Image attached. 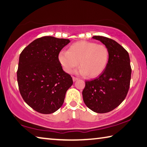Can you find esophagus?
<instances>
[{
    "label": "esophagus",
    "mask_w": 147,
    "mask_h": 147,
    "mask_svg": "<svg viewBox=\"0 0 147 147\" xmlns=\"http://www.w3.org/2000/svg\"><path fill=\"white\" fill-rule=\"evenodd\" d=\"M78 79H79V78H76V77H73V81H74V82H75V81H78Z\"/></svg>",
    "instance_id": "obj_1"
}]
</instances>
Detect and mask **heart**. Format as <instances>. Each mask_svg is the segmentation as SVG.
<instances>
[{"label":"heart","mask_w":147,"mask_h":147,"mask_svg":"<svg viewBox=\"0 0 147 147\" xmlns=\"http://www.w3.org/2000/svg\"><path fill=\"white\" fill-rule=\"evenodd\" d=\"M109 57V50L105 45L82 40L72 44L68 51H61L58 61L66 73H72L79 64V72L93 78L106 69Z\"/></svg>","instance_id":"obj_1"}]
</instances>
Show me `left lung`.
<instances>
[{"label":"left lung","mask_w":147,"mask_h":147,"mask_svg":"<svg viewBox=\"0 0 147 147\" xmlns=\"http://www.w3.org/2000/svg\"><path fill=\"white\" fill-rule=\"evenodd\" d=\"M109 50L106 69L93 80L85 81L83 97L86 107L95 112L112 111L124 101L130 88L131 69L128 51L116 41L103 36H94Z\"/></svg>","instance_id":"obj_1"}]
</instances>
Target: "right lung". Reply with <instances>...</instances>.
<instances>
[{"mask_svg": "<svg viewBox=\"0 0 147 147\" xmlns=\"http://www.w3.org/2000/svg\"><path fill=\"white\" fill-rule=\"evenodd\" d=\"M70 42L51 36L38 38L20 54L17 71L20 94L29 106L40 114L55 112L63 105L73 84L64 71L58 54Z\"/></svg>", "mask_w": 147, "mask_h": 147, "instance_id": "right-lung-1", "label": "right lung"}]
</instances>
